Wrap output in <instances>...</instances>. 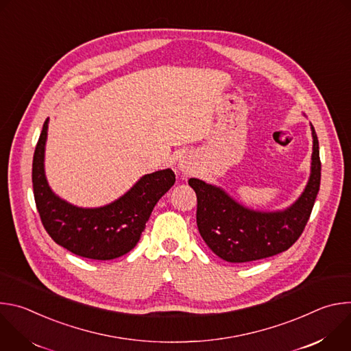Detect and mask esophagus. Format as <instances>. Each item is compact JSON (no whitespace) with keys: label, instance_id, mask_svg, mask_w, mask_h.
<instances>
[{"label":"esophagus","instance_id":"esophagus-1","mask_svg":"<svg viewBox=\"0 0 351 351\" xmlns=\"http://www.w3.org/2000/svg\"><path fill=\"white\" fill-rule=\"evenodd\" d=\"M179 169L182 171V173L183 175H190L193 171H194V167L191 165V162H189V161H186V160H182L180 162H179Z\"/></svg>","mask_w":351,"mask_h":351}]
</instances>
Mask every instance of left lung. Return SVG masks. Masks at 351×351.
<instances>
[{"instance_id": "8db88e82", "label": "left lung", "mask_w": 351, "mask_h": 351, "mask_svg": "<svg viewBox=\"0 0 351 351\" xmlns=\"http://www.w3.org/2000/svg\"><path fill=\"white\" fill-rule=\"evenodd\" d=\"M311 175L304 193L285 211L248 210L222 189L199 179L189 184L197 195L198 232L213 252L228 263H248L286 252L302 236L321 183L319 145L314 126Z\"/></svg>"}]
</instances>
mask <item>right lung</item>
<instances>
[{"instance_id": "right-lung-1", "label": "right lung", "mask_w": 351, "mask_h": 351, "mask_svg": "<svg viewBox=\"0 0 351 351\" xmlns=\"http://www.w3.org/2000/svg\"><path fill=\"white\" fill-rule=\"evenodd\" d=\"M48 119L43 125L32 168L36 207L51 239L71 253L90 260L118 258L137 244L158 199L173 186L172 169L144 175L125 195L99 208H77L57 197L44 175Z\"/></svg>"}]
</instances>
